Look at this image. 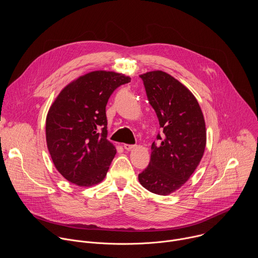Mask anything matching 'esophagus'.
I'll use <instances>...</instances> for the list:
<instances>
[{"instance_id":"esophagus-1","label":"esophagus","mask_w":258,"mask_h":258,"mask_svg":"<svg viewBox=\"0 0 258 258\" xmlns=\"http://www.w3.org/2000/svg\"><path fill=\"white\" fill-rule=\"evenodd\" d=\"M135 145H128V144H124L123 145V148L125 149V150H127V151H131L132 149H134L135 148Z\"/></svg>"}]
</instances>
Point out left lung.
<instances>
[{
	"mask_svg": "<svg viewBox=\"0 0 258 258\" xmlns=\"http://www.w3.org/2000/svg\"><path fill=\"white\" fill-rule=\"evenodd\" d=\"M147 97L163 134L151 146L150 163L139 174L148 191L166 196L186 183L199 165L206 146V126L192 92L161 70L143 73Z\"/></svg>",
	"mask_w": 258,
	"mask_h": 258,
	"instance_id": "left-lung-1",
	"label": "left lung"
}]
</instances>
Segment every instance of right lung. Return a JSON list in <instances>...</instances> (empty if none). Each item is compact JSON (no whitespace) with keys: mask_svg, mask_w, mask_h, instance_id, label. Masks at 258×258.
Listing matches in <instances>:
<instances>
[{"mask_svg":"<svg viewBox=\"0 0 258 258\" xmlns=\"http://www.w3.org/2000/svg\"><path fill=\"white\" fill-rule=\"evenodd\" d=\"M131 82L122 73L96 70L69 83L51 105L47 147L56 169L79 187L101 182L115 154L107 140L106 105L116 88Z\"/></svg>","mask_w":258,"mask_h":258,"instance_id":"add662e5","label":"right lung"}]
</instances>
